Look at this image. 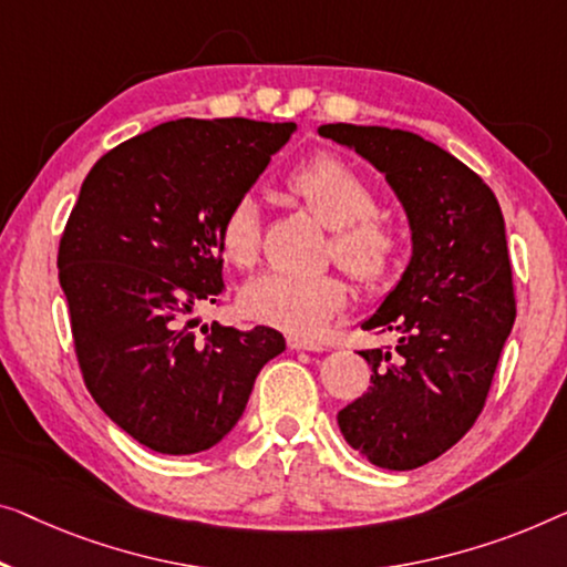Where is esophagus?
Returning <instances> with one entry per match:
<instances>
[{
  "mask_svg": "<svg viewBox=\"0 0 567 567\" xmlns=\"http://www.w3.org/2000/svg\"><path fill=\"white\" fill-rule=\"evenodd\" d=\"M287 346H290L292 351H323V349H326L323 343L306 341V338H298V336H290V338H287Z\"/></svg>",
  "mask_w": 567,
  "mask_h": 567,
  "instance_id": "esophagus-1",
  "label": "esophagus"
}]
</instances>
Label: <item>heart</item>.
I'll return each mask as SVG.
<instances>
[{
  "label": "heart",
  "instance_id": "heart-1",
  "mask_svg": "<svg viewBox=\"0 0 567 567\" xmlns=\"http://www.w3.org/2000/svg\"><path fill=\"white\" fill-rule=\"evenodd\" d=\"M285 188L318 221L333 229L328 255L361 285H382L400 265L404 239L392 221L377 214L379 196L369 177L346 159L320 152L292 167ZM261 221L257 200L236 198L218 218V249L236 267H251L259 255ZM349 300V285L333 272H265L241 290V308L259 323L292 336H318Z\"/></svg>",
  "mask_w": 567,
  "mask_h": 567
}]
</instances>
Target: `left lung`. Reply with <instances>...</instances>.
<instances>
[{
	"label": "left lung",
	"instance_id": "1",
	"mask_svg": "<svg viewBox=\"0 0 567 567\" xmlns=\"http://www.w3.org/2000/svg\"><path fill=\"white\" fill-rule=\"evenodd\" d=\"M320 134L382 171L410 218V267L361 326L392 331L396 346L359 351L371 384L338 427L374 466L412 471L468 433L492 390L517 316L504 216L471 167L420 134L357 124Z\"/></svg>",
	"mask_w": 567,
	"mask_h": 567
}]
</instances>
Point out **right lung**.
<instances>
[{"label": "right lung", "instance_id": "add662e5", "mask_svg": "<svg viewBox=\"0 0 567 567\" xmlns=\"http://www.w3.org/2000/svg\"><path fill=\"white\" fill-rule=\"evenodd\" d=\"M292 122L175 120L91 167L58 247L86 390L134 441L165 455L208 451L236 425L259 369L285 351L269 326L193 310L224 295L218 218L251 188Z\"/></svg>", "mask_w": 567, "mask_h": 567}]
</instances>
